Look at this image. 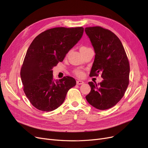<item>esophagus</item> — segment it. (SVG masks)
Here are the masks:
<instances>
[{"instance_id":"esophagus-1","label":"esophagus","mask_w":148,"mask_h":148,"mask_svg":"<svg viewBox=\"0 0 148 148\" xmlns=\"http://www.w3.org/2000/svg\"><path fill=\"white\" fill-rule=\"evenodd\" d=\"M84 83V82L82 81V80H77V84H82Z\"/></svg>"}]
</instances>
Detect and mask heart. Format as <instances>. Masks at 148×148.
Returning a JSON list of instances; mask_svg holds the SVG:
<instances>
[{"instance_id": "1", "label": "heart", "mask_w": 148, "mask_h": 148, "mask_svg": "<svg viewBox=\"0 0 148 148\" xmlns=\"http://www.w3.org/2000/svg\"><path fill=\"white\" fill-rule=\"evenodd\" d=\"M81 48H86V47H81ZM74 74L76 76L79 77H82L84 75L83 71H82V70H81V69H75V71H74Z\"/></svg>"}]
</instances>
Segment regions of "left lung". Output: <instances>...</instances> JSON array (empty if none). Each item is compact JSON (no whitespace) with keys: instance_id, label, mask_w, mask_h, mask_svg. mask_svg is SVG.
I'll list each match as a JSON object with an SVG mask.
<instances>
[{"instance_id":"1","label":"left lung","mask_w":148,"mask_h":148,"mask_svg":"<svg viewBox=\"0 0 148 148\" xmlns=\"http://www.w3.org/2000/svg\"><path fill=\"white\" fill-rule=\"evenodd\" d=\"M84 30L95 53L89 75L98 76L100 73L103 79L98 84L88 83L91 90L86 99L97 109H108L121 99L128 86V59L119 38L110 30L94 26Z\"/></svg>"}]
</instances>
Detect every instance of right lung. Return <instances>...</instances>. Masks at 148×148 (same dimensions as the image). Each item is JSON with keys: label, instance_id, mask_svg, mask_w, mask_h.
<instances>
[{"label": "right lung", "instance_id": "right-lung-1", "mask_svg": "<svg viewBox=\"0 0 148 148\" xmlns=\"http://www.w3.org/2000/svg\"><path fill=\"white\" fill-rule=\"evenodd\" d=\"M82 27H54L39 34L30 44L21 68L23 90L37 109L51 112L64 103L69 89L76 84L71 77L53 79L52 68L82 38Z\"/></svg>", "mask_w": 148, "mask_h": 148}]
</instances>
